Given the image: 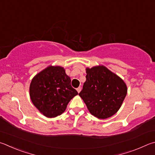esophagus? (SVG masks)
I'll list each match as a JSON object with an SVG mask.
<instances>
[{"label": "esophagus", "instance_id": "esophagus-1", "mask_svg": "<svg viewBox=\"0 0 155 155\" xmlns=\"http://www.w3.org/2000/svg\"><path fill=\"white\" fill-rule=\"evenodd\" d=\"M81 87H78V88L77 89V91H78V93H79V92L81 91Z\"/></svg>", "mask_w": 155, "mask_h": 155}]
</instances>
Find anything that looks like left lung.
Returning <instances> with one entry per match:
<instances>
[{"mask_svg": "<svg viewBox=\"0 0 155 155\" xmlns=\"http://www.w3.org/2000/svg\"><path fill=\"white\" fill-rule=\"evenodd\" d=\"M86 73V81L78 95L94 117L100 119L112 117L127 95L124 81L103 66L87 68Z\"/></svg>", "mask_w": 155, "mask_h": 155, "instance_id": "8db88e82", "label": "left lung"}]
</instances>
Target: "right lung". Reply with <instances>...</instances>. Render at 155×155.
I'll return each mask as SVG.
<instances>
[{"label":"right lung","mask_w":155,"mask_h":155,"mask_svg":"<svg viewBox=\"0 0 155 155\" xmlns=\"http://www.w3.org/2000/svg\"><path fill=\"white\" fill-rule=\"evenodd\" d=\"M78 94L71 80L60 66H49L31 81L30 95L33 104L45 116L53 118L62 114L68 102Z\"/></svg>","instance_id":"obj_1"}]
</instances>
